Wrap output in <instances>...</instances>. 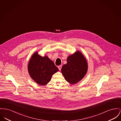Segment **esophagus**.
Returning a JSON list of instances; mask_svg holds the SVG:
<instances>
[{
	"mask_svg": "<svg viewBox=\"0 0 121 121\" xmlns=\"http://www.w3.org/2000/svg\"><path fill=\"white\" fill-rule=\"evenodd\" d=\"M57 67H58L59 70H61V68H62V65H59V66H58Z\"/></svg>",
	"mask_w": 121,
	"mask_h": 121,
	"instance_id": "obj_1",
	"label": "esophagus"
}]
</instances>
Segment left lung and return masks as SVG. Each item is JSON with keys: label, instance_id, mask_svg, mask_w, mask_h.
Segmentation results:
<instances>
[{"label": "left lung", "instance_id": "8db88e82", "mask_svg": "<svg viewBox=\"0 0 121 121\" xmlns=\"http://www.w3.org/2000/svg\"><path fill=\"white\" fill-rule=\"evenodd\" d=\"M67 62L63 66L61 72L68 82L75 84L84 78L87 72V60L81 52L77 51L68 57Z\"/></svg>", "mask_w": 121, "mask_h": 121}]
</instances>
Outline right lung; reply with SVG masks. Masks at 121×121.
I'll use <instances>...</instances> for the list:
<instances>
[{
	"label": "right lung",
	"mask_w": 121,
	"mask_h": 121,
	"mask_svg": "<svg viewBox=\"0 0 121 121\" xmlns=\"http://www.w3.org/2000/svg\"><path fill=\"white\" fill-rule=\"evenodd\" d=\"M27 68L31 78L40 85L48 84L52 75L58 71V69L48 57L46 55L41 56L37 51L31 57Z\"/></svg>",
	"instance_id": "right-lung-1"
}]
</instances>
